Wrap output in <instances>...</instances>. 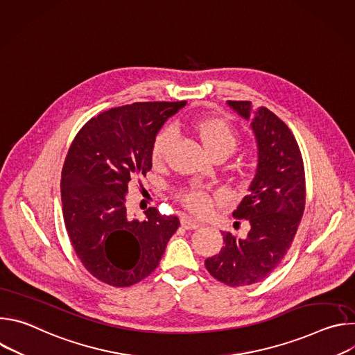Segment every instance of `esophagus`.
<instances>
[{"mask_svg": "<svg viewBox=\"0 0 355 355\" xmlns=\"http://www.w3.org/2000/svg\"><path fill=\"white\" fill-rule=\"evenodd\" d=\"M181 226H182L184 229H187V230H192V229H198V227L200 226V223H199L198 220L189 218V216H184V218L181 219Z\"/></svg>", "mask_w": 355, "mask_h": 355, "instance_id": "1", "label": "esophagus"}]
</instances>
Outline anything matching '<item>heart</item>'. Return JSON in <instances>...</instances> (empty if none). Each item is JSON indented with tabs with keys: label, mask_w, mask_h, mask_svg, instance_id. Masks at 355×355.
Listing matches in <instances>:
<instances>
[{
	"label": "heart",
	"mask_w": 355,
	"mask_h": 355,
	"mask_svg": "<svg viewBox=\"0 0 355 355\" xmlns=\"http://www.w3.org/2000/svg\"><path fill=\"white\" fill-rule=\"evenodd\" d=\"M195 132L199 135L202 143L214 156L225 155L229 156L236 150L239 144L237 130L225 119L220 118H200L192 122ZM175 130L173 126H166L157 132L153 143H151V162L155 164H163L170 150L175 141ZM177 199L189 212L195 215H204L212 207L211 193L199 187L181 189L175 193Z\"/></svg>",
	"instance_id": "obj_1"
}]
</instances>
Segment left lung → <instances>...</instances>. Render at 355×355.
Listing matches in <instances>:
<instances>
[{"instance_id":"left-lung-1","label":"left lung","mask_w":355,"mask_h":355,"mask_svg":"<svg viewBox=\"0 0 355 355\" xmlns=\"http://www.w3.org/2000/svg\"><path fill=\"white\" fill-rule=\"evenodd\" d=\"M248 121V101H227ZM259 144V167L250 192L233 212L250 222L245 239L223 232L225 245L205 260L208 272L227 286L263 281L284 260L306 204L305 167L291 129L270 110L260 108L251 121Z\"/></svg>"}]
</instances>
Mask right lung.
<instances>
[{"instance_id": "add662e5", "label": "right lung", "mask_w": 355, "mask_h": 355, "mask_svg": "<svg viewBox=\"0 0 355 355\" xmlns=\"http://www.w3.org/2000/svg\"><path fill=\"white\" fill-rule=\"evenodd\" d=\"M187 104L135 103L91 118L70 144L62 170L64 225L85 270L111 286L135 285L153 272L170 237L174 215L156 208L146 219L130 218L125 205L135 177L151 170V143L168 116Z\"/></svg>"}]
</instances>
